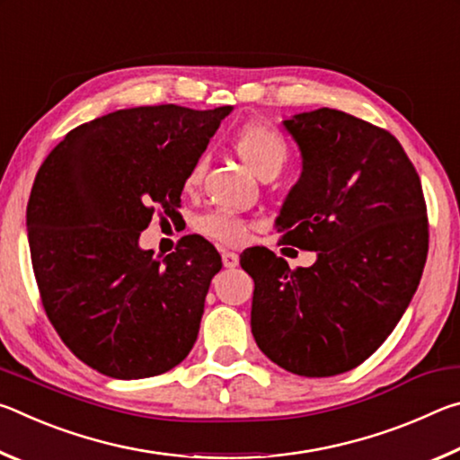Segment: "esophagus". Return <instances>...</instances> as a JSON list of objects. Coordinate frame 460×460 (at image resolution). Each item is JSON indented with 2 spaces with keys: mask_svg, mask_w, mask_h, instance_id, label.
Returning <instances> with one entry per match:
<instances>
[{
  "mask_svg": "<svg viewBox=\"0 0 460 460\" xmlns=\"http://www.w3.org/2000/svg\"><path fill=\"white\" fill-rule=\"evenodd\" d=\"M221 258H223V266L225 268H235L237 263H239V255L233 253V252H223Z\"/></svg>",
  "mask_w": 460,
  "mask_h": 460,
  "instance_id": "34e87169",
  "label": "esophagus"
}]
</instances>
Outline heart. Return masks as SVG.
<instances>
[{"mask_svg":"<svg viewBox=\"0 0 460 460\" xmlns=\"http://www.w3.org/2000/svg\"><path fill=\"white\" fill-rule=\"evenodd\" d=\"M233 147L241 162L260 178L278 174L288 160V144L282 134L260 121H249L241 126L233 136ZM202 172H205V162L199 160L184 178V192H194L199 189ZM247 227L245 219L227 211H208L194 219V229L200 235L225 245L243 243Z\"/></svg>","mask_w":460,"mask_h":460,"instance_id":"b5f03b06","label":"heart"}]
</instances>
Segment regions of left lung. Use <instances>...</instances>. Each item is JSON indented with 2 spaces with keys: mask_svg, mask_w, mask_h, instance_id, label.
I'll use <instances>...</instances> for the list:
<instances>
[{
  "mask_svg": "<svg viewBox=\"0 0 460 460\" xmlns=\"http://www.w3.org/2000/svg\"><path fill=\"white\" fill-rule=\"evenodd\" d=\"M284 126L302 174L276 225L282 241L318 258L290 270L266 247L243 252L252 332L282 369L331 377L369 359L406 313L428 255L426 200L387 129L329 107Z\"/></svg>",
  "mask_w": 460,
  "mask_h": 460,
  "instance_id": "left-lung-1",
  "label": "left lung"
}]
</instances>
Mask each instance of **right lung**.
I'll list each match as a JSON object with an SVG mask.
<instances>
[{
  "instance_id": "obj_1",
  "label": "right lung",
  "mask_w": 460,
  "mask_h": 460,
  "mask_svg": "<svg viewBox=\"0 0 460 460\" xmlns=\"http://www.w3.org/2000/svg\"><path fill=\"white\" fill-rule=\"evenodd\" d=\"M231 107L119 109L68 131L38 170L26 225L46 316L89 367L115 379L176 367L199 337L213 243L139 249L154 213L176 215L184 178Z\"/></svg>"
}]
</instances>
